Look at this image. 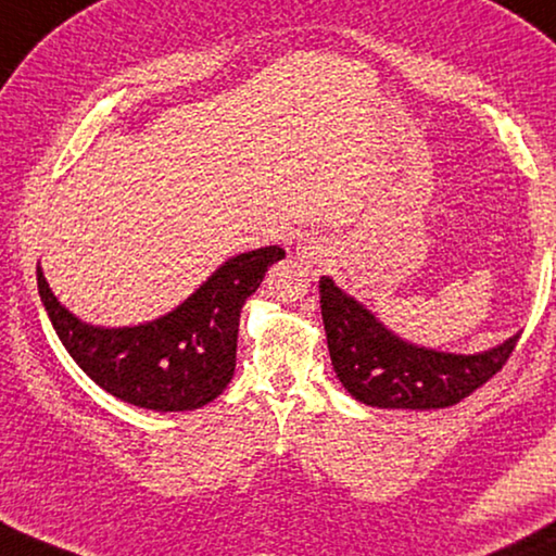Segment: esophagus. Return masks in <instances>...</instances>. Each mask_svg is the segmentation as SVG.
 <instances>
[{
	"label": "esophagus",
	"instance_id": "1",
	"mask_svg": "<svg viewBox=\"0 0 556 556\" xmlns=\"http://www.w3.org/2000/svg\"><path fill=\"white\" fill-rule=\"evenodd\" d=\"M299 257L304 260L306 265H312V267H324L328 252L324 250V244H318V242H304V244H301V248H299Z\"/></svg>",
	"mask_w": 556,
	"mask_h": 556
}]
</instances>
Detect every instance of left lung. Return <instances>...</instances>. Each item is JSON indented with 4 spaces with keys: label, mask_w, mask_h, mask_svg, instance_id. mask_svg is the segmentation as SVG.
I'll return each instance as SVG.
<instances>
[{
    "label": "left lung",
    "mask_w": 556,
    "mask_h": 556,
    "mask_svg": "<svg viewBox=\"0 0 556 556\" xmlns=\"http://www.w3.org/2000/svg\"><path fill=\"white\" fill-rule=\"evenodd\" d=\"M321 316L328 353L343 388L380 409H444L503 370L520 333L491 351L460 355L402 341L368 308L321 277Z\"/></svg>",
    "instance_id": "obj_1"
}]
</instances>
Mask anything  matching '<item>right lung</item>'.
Instances as JSON below:
<instances>
[{"mask_svg": "<svg viewBox=\"0 0 556 556\" xmlns=\"http://www.w3.org/2000/svg\"><path fill=\"white\" fill-rule=\"evenodd\" d=\"M285 257L279 244L230 257L174 312L156 321L102 328L75 318L36 267L39 294L65 351L117 400L154 412L199 409L228 388L242 304Z\"/></svg>", "mask_w": 556, "mask_h": 556, "instance_id": "right-lung-1", "label": "right lung"}]
</instances>
